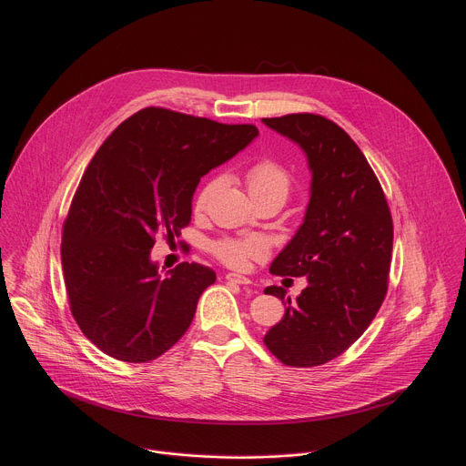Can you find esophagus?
I'll return each mask as SVG.
<instances>
[{
  "instance_id": "obj_1",
  "label": "esophagus",
  "mask_w": 466,
  "mask_h": 466,
  "mask_svg": "<svg viewBox=\"0 0 466 466\" xmlns=\"http://www.w3.org/2000/svg\"><path fill=\"white\" fill-rule=\"evenodd\" d=\"M225 280H227V282H232V284H239V286H248V284H250V280H248L247 277L238 275V273H227V275H225Z\"/></svg>"
}]
</instances>
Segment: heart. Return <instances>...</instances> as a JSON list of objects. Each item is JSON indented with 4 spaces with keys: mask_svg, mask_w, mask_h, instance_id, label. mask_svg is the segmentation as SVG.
I'll return each mask as SVG.
<instances>
[{
    "mask_svg": "<svg viewBox=\"0 0 466 466\" xmlns=\"http://www.w3.org/2000/svg\"><path fill=\"white\" fill-rule=\"evenodd\" d=\"M247 186L252 195L254 201L263 197H277L282 203H286V198L289 197L291 191V177L289 173L273 160H259L250 169L247 171ZM225 184L223 175H214L203 187L198 191L195 198V210L203 212L207 205L210 203V198L214 193ZM269 245L263 238L258 236H248L241 239H221L214 245V254L227 263L228 268L234 269H243L248 265L250 259H261L268 256Z\"/></svg>",
    "mask_w": 466,
    "mask_h": 466,
    "instance_id": "1",
    "label": "heart"
}]
</instances>
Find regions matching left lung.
<instances>
[{"mask_svg":"<svg viewBox=\"0 0 466 466\" xmlns=\"http://www.w3.org/2000/svg\"><path fill=\"white\" fill-rule=\"evenodd\" d=\"M295 142L311 171L304 223L271 263L279 277H306L291 302L286 289L265 293L288 304L263 338L284 365L317 367L343 354L376 317L389 279L392 219L383 189L347 132L317 114L261 119Z\"/></svg>","mask_w":466,"mask_h":466,"instance_id":"1","label":"left lung"}]
</instances>
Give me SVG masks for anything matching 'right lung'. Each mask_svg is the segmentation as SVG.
I'll return each mask as SVG.
<instances>
[{"label":"right lung","instance_id":"1","mask_svg":"<svg viewBox=\"0 0 466 466\" xmlns=\"http://www.w3.org/2000/svg\"><path fill=\"white\" fill-rule=\"evenodd\" d=\"M256 137L254 125L149 106L99 147L76 191L60 247L72 315L99 350L146 363L186 334L216 273L184 261L162 277L151 259L155 238L173 241L189 225L201 177Z\"/></svg>","mask_w":466,"mask_h":466}]
</instances>
